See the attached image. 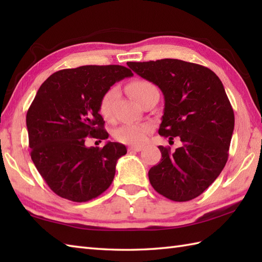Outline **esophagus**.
Here are the masks:
<instances>
[{
	"label": "esophagus",
	"mask_w": 262,
	"mask_h": 262,
	"mask_svg": "<svg viewBox=\"0 0 262 262\" xmlns=\"http://www.w3.org/2000/svg\"><path fill=\"white\" fill-rule=\"evenodd\" d=\"M142 149H143V146H141V145H132L128 147V151L129 152H140V151H142Z\"/></svg>",
	"instance_id": "34e87169"
}]
</instances>
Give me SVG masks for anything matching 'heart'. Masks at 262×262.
Here are the masks:
<instances>
[{
    "label": "heart",
    "instance_id": "1",
    "mask_svg": "<svg viewBox=\"0 0 262 262\" xmlns=\"http://www.w3.org/2000/svg\"><path fill=\"white\" fill-rule=\"evenodd\" d=\"M152 88H154V85L148 81L134 80L128 84L127 90L136 101L140 102L145 92ZM117 93H118L117 89L113 88L105 92L101 100H100L99 109L100 114L103 117L110 116L111 109H113L114 102L117 98ZM152 129V125L147 124V122H142V124H126L116 128L114 132V137L120 143L129 144V145H140V144H143L147 140Z\"/></svg>",
    "mask_w": 262,
    "mask_h": 262
}]
</instances>
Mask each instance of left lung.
Here are the masks:
<instances>
[{
  "mask_svg": "<svg viewBox=\"0 0 262 262\" xmlns=\"http://www.w3.org/2000/svg\"><path fill=\"white\" fill-rule=\"evenodd\" d=\"M127 65L158 85L164 96L159 134L180 138L176 151L159 146L162 159L148 171L152 187L173 202L202 194L229 158L234 113L223 83L203 65L164 58Z\"/></svg>",
  "mask_w": 262,
  "mask_h": 262,
  "instance_id": "8db88e82",
  "label": "left lung"
}]
</instances>
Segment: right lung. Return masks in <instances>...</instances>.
I'll use <instances>...</instances> for the list:
<instances>
[{
    "label": "right lung",
    "mask_w": 262,
    "mask_h": 262,
    "mask_svg": "<svg viewBox=\"0 0 262 262\" xmlns=\"http://www.w3.org/2000/svg\"><path fill=\"white\" fill-rule=\"evenodd\" d=\"M132 71L120 65H85L55 72L42 83L27 113L31 160L59 197L83 203L110 187L126 146L108 142L86 147L85 137L107 140L99 104L111 85Z\"/></svg>",
    "instance_id": "add662e5"
}]
</instances>
